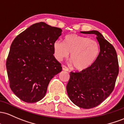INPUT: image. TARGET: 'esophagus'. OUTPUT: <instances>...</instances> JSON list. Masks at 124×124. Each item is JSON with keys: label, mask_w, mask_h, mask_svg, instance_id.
<instances>
[{"label": "esophagus", "mask_w": 124, "mask_h": 124, "mask_svg": "<svg viewBox=\"0 0 124 124\" xmlns=\"http://www.w3.org/2000/svg\"><path fill=\"white\" fill-rule=\"evenodd\" d=\"M62 70H64V71H69V69L65 65H62Z\"/></svg>", "instance_id": "esophagus-1"}]
</instances>
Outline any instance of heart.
<instances>
[{
	"instance_id": "heart-1",
	"label": "heart",
	"mask_w": 124,
	"mask_h": 124,
	"mask_svg": "<svg viewBox=\"0 0 124 124\" xmlns=\"http://www.w3.org/2000/svg\"><path fill=\"white\" fill-rule=\"evenodd\" d=\"M55 58L61 60L70 53V60L77 70L88 68L95 62L100 54V45L97 41L84 36L71 34L67 36L64 43L56 40L53 45Z\"/></svg>"
}]
</instances>
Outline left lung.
Here are the masks:
<instances>
[{
  "label": "left lung",
  "instance_id": "left-lung-1",
  "mask_svg": "<svg viewBox=\"0 0 124 124\" xmlns=\"http://www.w3.org/2000/svg\"><path fill=\"white\" fill-rule=\"evenodd\" d=\"M81 33L97 35L100 54L88 68L81 71L70 72L66 88L74 104L80 108L89 109L100 105L112 92L119 73V65L115 48L99 31Z\"/></svg>",
  "mask_w": 124,
  "mask_h": 124
}]
</instances>
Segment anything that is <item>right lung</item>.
<instances>
[{"label":"right lung","instance_id":"obj_1","mask_svg":"<svg viewBox=\"0 0 124 124\" xmlns=\"http://www.w3.org/2000/svg\"><path fill=\"white\" fill-rule=\"evenodd\" d=\"M62 30L44 22L31 25L16 36L11 44L6 69L11 90L29 103L41 100L50 81L62 71L53 54L54 43Z\"/></svg>","mask_w":124,"mask_h":124}]
</instances>
